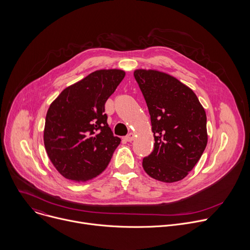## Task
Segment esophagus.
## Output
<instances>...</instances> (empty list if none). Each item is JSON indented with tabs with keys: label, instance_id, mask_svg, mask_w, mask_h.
Masks as SVG:
<instances>
[{
	"label": "esophagus",
	"instance_id": "esophagus-1",
	"mask_svg": "<svg viewBox=\"0 0 250 250\" xmlns=\"http://www.w3.org/2000/svg\"><path fill=\"white\" fill-rule=\"evenodd\" d=\"M134 139V133L133 132H129L126 136H125V140L126 141H132Z\"/></svg>",
	"mask_w": 250,
	"mask_h": 250
}]
</instances>
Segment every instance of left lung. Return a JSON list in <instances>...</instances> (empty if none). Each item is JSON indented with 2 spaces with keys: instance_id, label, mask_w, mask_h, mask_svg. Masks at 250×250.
I'll use <instances>...</instances> for the list:
<instances>
[{
  "instance_id": "obj_1",
  "label": "left lung",
  "mask_w": 250,
  "mask_h": 250,
  "mask_svg": "<svg viewBox=\"0 0 250 250\" xmlns=\"http://www.w3.org/2000/svg\"><path fill=\"white\" fill-rule=\"evenodd\" d=\"M133 75L146 99L154 136V149L142 166L155 180L180 181L207 146L205 109L192 89L167 73L136 69Z\"/></svg>"
}]
</instances>
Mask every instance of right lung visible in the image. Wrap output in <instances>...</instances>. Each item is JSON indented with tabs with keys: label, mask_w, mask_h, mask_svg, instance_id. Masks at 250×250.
<instances>
[{
	"label": "right lung",
	"mask_w": 250,
	"mask_h": 250,
	"mask_svg": "<svg viewBox=\"0 0 250 250\" xmlns=\"http://www.w3.org/2000/svg\"><path fill=\"white\" fill-rule=\"evenodd\" d=\"M121 69H101L66 87L50 104L43 141L56 170L84 183L108 166L121 138L106 123L104 104L125 78Z\"/></svg>",
	"instance_id": "1"
}]
</instances>
